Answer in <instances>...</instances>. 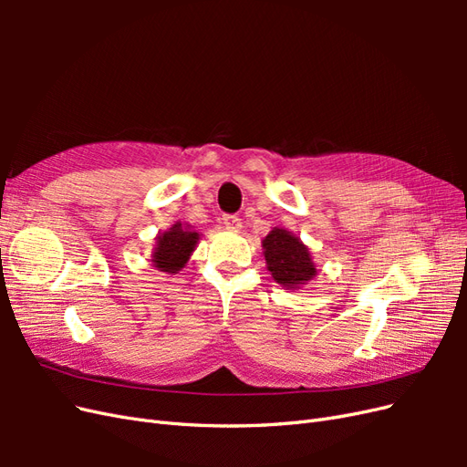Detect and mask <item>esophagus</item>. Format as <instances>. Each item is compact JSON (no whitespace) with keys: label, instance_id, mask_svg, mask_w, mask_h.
<instances>
[{"label":"esophagus","instance_id":"esophagus-1","mask_svg":"<svg viewBox=\"0 0 467 467\" xmlns=\"http://www.w3.org/2000/svg\"><path fill=\"white\" fill-rule=\"evenodd\" d=\"M223 225H225V230H232V232H237L239 228H242V218L239 216H235V214H225L223 218Z\"/></svg>","mask_w":467,"mask_h":467}]
</instances>
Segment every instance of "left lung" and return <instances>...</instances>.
Wrapping results in <instances>:
<instances>
[{"mask_svg": "<svg viewBox=\"0 0 467 467\" xmlns=\"http://www.w3.org/2000/svg\"><path fill=\"white\" fill-rule=\"evenodd\" d=\"M263 249L266 268L288 290L307 285L317 275L309 249L288 230L275 228L263 239Z\"/></svg>", "mask_w": 467, "mask_h": 467, "instance_id": "8db88e82", "label": "left lung"}]
</instances>
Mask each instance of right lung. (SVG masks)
<instances>
[{"label":"right lung","instance_id":"add662e5","mask_svg":"<svg viewBox=\"0 0 467 467\" xmlns=\"http://www.w3.org/2000/svg\"><path fill=\"white\" fill-rule=\"evenodd\" d=\"M196 244H199V234L192 232L191 225L177 222L167 232L155 237L151 263L163 273H177L187 265Z\"/></svg>","mask_w":467,"mask_h":467}]
</instances>
